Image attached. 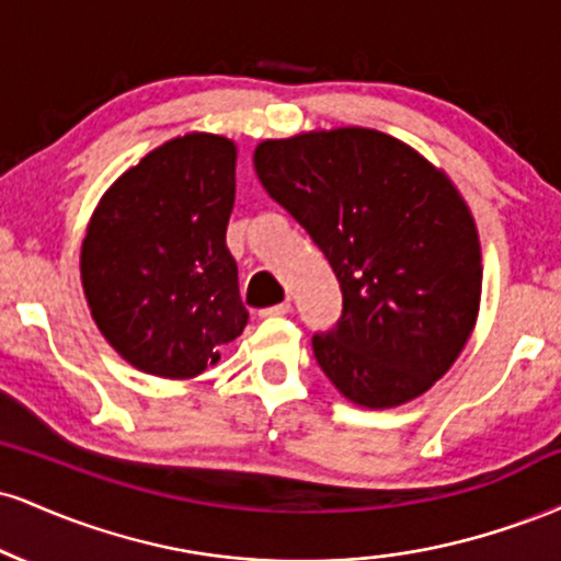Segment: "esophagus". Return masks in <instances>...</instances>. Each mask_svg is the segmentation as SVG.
<instances>
[{"instance_id": "esophagus-1", "label": "esophagus", "mask_w": 561, "mask_h": 561, "mask_svg": "<svg viewBox=\"0 0 561 561\" xmlns=\"http://www.w3.org/2000/svg\"><path fill=\"white\" fill-rule=\"evenodd\" d=\"M285 313H289V302H276V306H268V308H261L259 317H285Z\"/></svg>"}]
</instances>
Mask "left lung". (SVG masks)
I'll list each match as a JSON object with an SVG mask.
<instances>
[{
    "mask_svg": "<svg viewBox=\"0 0 561 561\" xmlns=\"http://www.w3.org/2000/svg\"><path fill=\"white\" fill-rule=\"evenodd\" d=\"M253 165L340 282L343 317L311 340L321 371L366 409L427 392L480 311V237L454 182L405 141L362 126L266 139Z\"/></svg>",
    "mask_w": 561,
    "mask_h": 561,
    "instance_id": "8db88e82",
    "label": "left lung"
}]
</instances>
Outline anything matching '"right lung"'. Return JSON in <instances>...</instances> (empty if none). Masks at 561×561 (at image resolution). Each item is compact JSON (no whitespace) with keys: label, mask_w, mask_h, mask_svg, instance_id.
<instances>
[{"label":"right lung","mask_w":561,"mask_h":561,"mask_svg":"<svg viewBox=\"0 0 561 561\" xmlns=\"http://www.w3.org/2000/svg\"><path fill=\"white\" fill-rule=\"evenodd\" d=\"M234 169V141L184 134L121 173L89 218V311L115 353L145 375H203L248 324L227 248Z\"/></svg>","instance_id":"right-lung-1"}]
</instances>
